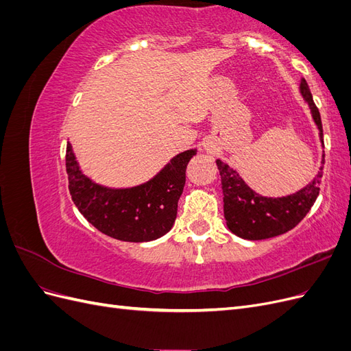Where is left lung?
Instances as JSON below:
<instances>
[{
  "label": "left lung",
  "instance_id": "8db88e82",
  "mask_svg": "<svg viewBox=\"0 0 351 351\" xmlns=\"http://www.w3.org/2000/svg\"><path fill=\"white\" fill-rule=\"evenodd\" d=\"M300 92L309 105L313 121L319 130L321 142L324 143L321 114L304 79L300 83ZM324 164L325 159H322V165L312 183L299 192L282 197H265L253 192L236 169L217 159L224 195V217L230 231L246 240H265L293 230L311 210L319 195Z\"/></svg>",
  "mask_w": 351,
  "mask_h": 351
}]
</instances>
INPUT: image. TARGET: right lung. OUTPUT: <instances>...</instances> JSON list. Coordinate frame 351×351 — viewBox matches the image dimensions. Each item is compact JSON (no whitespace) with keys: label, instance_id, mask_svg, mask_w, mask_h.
Here are the masks:
<instances>
[{"label":"right lung","instance_id":"obj_1","mask_svg":"<svg viewBox=\"0 0 351 351\" xmlns=\"http://www.w3.org/2000/svg\"><path fill=\"white\" fill-rule=\"evenodd\" d=\"M196 149L176 155L149 182L129 189H110L84 176L67 143L66 169L74 205L104 234L142 243L162 237L173 228L177 204L186 183V168Z\"/></svg>","mask_w":351,"mask_h":351}]
</instances>
